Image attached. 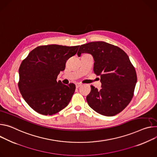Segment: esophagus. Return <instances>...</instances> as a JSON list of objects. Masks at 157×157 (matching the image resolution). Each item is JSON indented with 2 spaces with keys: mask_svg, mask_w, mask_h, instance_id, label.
<instances>
[{
  "mask_svg": "<svg viewBox=\"0 0 157 157\" xmlns=\"http://www.w3.org/2000/svg\"><path fill=\"white\" fill-rule=\"evenodd\" d=\"M82 85V84H81V83H76V88H78L79 87H80Z\"/></svg>",
  "mask_w": 157,
  "mask_h": 157,
  "instance_id": "34e87169",
  "label": "esophagus"
}]
</instances>
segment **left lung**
Segmentation results:
<instances>
[{"label": "left lung", "mask_w": 157, "mask_h": 157, "mask_svg": "<svg viewBox=\"0 0 157 157\" xmlns=\"http://www.w3.org/2000/svg\"><path fill=\"white\" fill-rule=\"evenodd\" d=\"M91 54L94 60L93 71L101 77L102 88L91 86L86 96L89 106L107 117L122 111L131 101L137 81L135 67L126 53L118 46L103 41L91 42L80 46L78 56Z\"/></svg>", "instance_id": "1"}]
</instances>
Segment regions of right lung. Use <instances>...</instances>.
Instances as JSON below:
<instances>
[{"label":"right lung","mask_w":157,"mask_h":157,"mask_svg":"<svg viewBox=\"0 0 157 157\" xmlns=\"http://www.w3.org/2000/svg\"><path fill=\"white\" fill-rule=\"evenodd\" d=\"M79 46H40L31 51L19 69L18 87L26 103L37 113L52 115L66 108L75 93L73 83L56 81Z\"/></svg>","instance_id":"1"}]
</instances>
